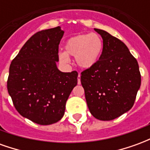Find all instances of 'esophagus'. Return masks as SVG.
Returning <instances> with one entry per match:
<instances>
[{
	"label": "esophagus",
	"mask_w": 150,
	"mask_h": 150,
	"mask_svg": "<svg viewBox=\"0 0 150 150\" xmlns=\"http://www.w3.org/2000/svg\"><path fill=\"white\" fill-rule=\"evenodd\" d=\"M81 83V82H80V75L79 74L78 75V84H80Z\"/></svg>",
	"instance_id": "34e87169"
}]
</instances>
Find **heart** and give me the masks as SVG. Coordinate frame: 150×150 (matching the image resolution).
Wrapping results in <instances>:
<instances>
[{
  "mask_svg": "<svg viewBox=\"0 0 150 150\" xmlns=\"http://www.w3.org/2000/svg\"><path fill=\"white\" fill-rule=\"evenodd\" d=\"M103 49V42L96 34H79L69 38L64 52L59 58L63 62H68L67 56H75V62L82 68H90L97 62Z\"/></svg>",
  "mask_w": 150,
  "mask_h": 150,
  "instance_id": "1",
  "label": "heart"
}]
</instances>
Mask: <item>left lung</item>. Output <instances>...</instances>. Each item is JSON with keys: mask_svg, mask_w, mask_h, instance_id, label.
I'll return each instance as SVG.
<instances>
[{"mask_svg": "<svg viewBox=\"0 0 150 150\" xmlns=\"http://www.w3.org/2000/svg\"><path fill=\"white\" fill-rule=\"evenodd\" d=\"M95 30L103 38V50L97 62L81 72L80 79L91 115L100 120H112L133 106L141 73L125 43L106 31Z\"/></svg>", "mask_w": 150, "mask_h": 150, "instance_id": "8db88e82", "label": "left lung"}]
</instances>
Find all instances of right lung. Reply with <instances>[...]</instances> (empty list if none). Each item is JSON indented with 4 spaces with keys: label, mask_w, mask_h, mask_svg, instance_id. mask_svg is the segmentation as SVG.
<instances>
[{
    "label": "right lung",
    "mask_w": 150,
    "mask_h": 150,
    "mask_svg": "<svg viewBox=\"0 0 150 150\" xmlns=\"http://www.w3.org/2000/svg\"><path fill=\"white\" fill-rule=\"evenodd\" d=\"M63 34L59 26L37 32L9 67L7 89L16 110L41 125L62 119L66 102L78 82L76 71L62 72L56 67Z\"/></svg>",
    "instance_id": "obj_1"
}]
</instances>
